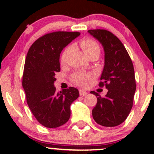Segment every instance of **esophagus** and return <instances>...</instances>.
I'll return each instance as SVG.
<instances>
[{
  "mask_svg": "<svg viewBox=\"0 0 154 154\" xmlns=\"http://www.w3.org/2000/svg\"><path fill=\"white\" fill-rule=\"evenodd\" d=\"M79 95H80L81 96H85V95L88 94L87 92L85 91L84 90H82V89H79Z\"/></svg>",
  "mask_w": 154,
  "mask_h": 154,
  "instance_id": "esophagus-1",
  "label": "esophagus"
}]
</instances>
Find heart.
Listing matches in <instances>:
<instances>
[{
    "instance_id": "b5f03b06",
    "label": "heart",
    "mask_w": 154,
    "mask_h": 154,
    "mask_svg": "<svg viewBox=\"0 0 154 154\" xmlns=\"http://www.w3.org/2000/svg\"><path fill=\"white\" fill-rule=\"evenodd\" d=\"M80 46L82 49L84 51L85 54L86 56H88L90 55L93 54H99L100 53V47L98 43L94 40L91 38H85L83 39L82 41L80 42ZM72 47L68 46L64 49L63 51L62 54L61 56V62H64L66 61V59L69 54L70 51H71ZM92 75L91 74H86V73H81V72H78V73H75L72 75V79L74 82L76 84L80 85H85L86 80L91 78Z\"/></svg>"
}]
</instances>
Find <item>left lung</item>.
Returning a JSON list of instances; mask_svg holds the SVG:
<instances>
[{
    "mask_svg": "<svg viewBox=\"0 0 154 154\" xmlns=\"http://www.w3.org/2000/svg\"><path fill=\"white\" fill-rule=\"evenodd\" d=\"M88 33L101 44L104 51V66L100 87L108 90L102 98L98 93L97 103L92 111L93 119L103 127H116L125 122L132 107L136 90L132 60L122 42L105 29H91Z\"/></svg>",
    "mask_w": 154,
    "mask_h": 154,
    "instance_id": "left-lung-1",
    "label": "left lung"
}]
</instances>
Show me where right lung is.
I'll return each mask as SVG.
<instances>
[{
	"label": "right lung",
	"instance_id": "1",
	"mask_svg": "<svg viewBox=\"0 0 154 154\" xmlns=\"http://www.w3.org/2000/svg\"><path fill=\"white\" fill-rule=\"evenodd\" d=\"M78 32H55L43 35L28 51L24 63L22 87L35 119L45 128L64 125L70 117V106L79 97L77 88L56 92V72H60V54L79 36Z\"/></svg>",
	"mask_w": 154,
	"mask_h": 154
}]
</instances>
